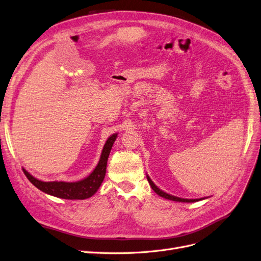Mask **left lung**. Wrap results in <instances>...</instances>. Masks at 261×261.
<instances>
[{
    "instance_id": "left-lung-1",
    "label": "left lung",
    "mask_w": 261,
    "mask_h": 261,
    "mask_svg": "<svg viewBox=\"0 0 261 261\" xmlns=\"http://www.w3.org/2000/svg\"><path fill=\"white\" fill-rule=\"evenodd\" d=\"M147 177V181H148V184L151 185V187H152V189L158 193L159 196H161L162 198H165V199H168V200H173V201H177V202H196V201H199V200H202V199H182V198H178V197H175V196H172V195H168V193H166V192H164L163 190H161L160 188H158L155 186V184L151 180V178L148 177V176H146ZM204 199V198H203Z\"/></svg>"
}]
</instances>
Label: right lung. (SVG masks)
Listing matches in <instances>:
<instances>
[{
  "label": "right lung",
  "mask_w": 261,
  "mask_h": 261,
  "mask_svg": "<svg viewBox=\"0 0 261 261\" xmlns=\"http://www.w3.org/2000/svg\"><path fill=\"white\" fill-rule=\"evenodd\" d=\"M117 133L108 138L105 145H103L102 152L100 155L97 166L84 179L75 182H65V181H41L37 179L34 176L29 174L26 169H23L24 174L28 178L35 187L39 190L48 193V195L55 196L57 198L68 199V200H84L95 195L98 190L100 185L105 178L107 161L111 147L117 139Z\"/></svg>",
  "instance_id": "right-lung-1"
}]
</instances>
